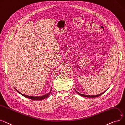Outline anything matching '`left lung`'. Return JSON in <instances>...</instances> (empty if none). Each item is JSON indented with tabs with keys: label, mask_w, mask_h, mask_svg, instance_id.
Listing matches in <instances>:
<instances>
[{
	"label": "left lung",
	"mask_w": 125,
	"mask_h": 125,
	"mask_svg": "<svg viewBox=\"0 0 125 125\" xmlns=\"http://www.w3.org/2000/svg\"><path fill=\"white\" fill-rule=\"evenodd\" d=\"M75 90V91H76V92L78 94H79L80 96H82V97H87V98H96V97H99V96H101V94H104L106 91H104V92H103V93H101V94H97V95H94V96H89V95H86V94H80V93H79V92H78L77 91H76V90H75V89H74Z\"/></svg>",
	"instance_id": "8db88e82"
}]
</instances>
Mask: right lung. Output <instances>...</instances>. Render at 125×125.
Segmentation results:
<instances>
[{
	"label": "right lung",
	"instance_id": "obj_1",
	"mask_svg": "<svg viewBox=\"0 0 125 125\" xmlns=\"http://www.w3.org/2000/svg\"><path fill=\"white\" fill-rule=\"evenodd\" d=\"M15 90L17 91V92L19 94H20L21 95H22V96L25 97L27 98H28V99H31V100H43L46 98H47L48 97H49V96L50 95V93H51V90H52V88H51V90L50 91V92L46 94H44L43 95V96H37V97H33V96H27V95H26V94H23L22 93H21L20 92H19L17 90H16V89L15 88Z\"/></svg>",
	"mask_w": 125,
	"mask_h": 125
}]
</instances>
